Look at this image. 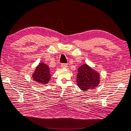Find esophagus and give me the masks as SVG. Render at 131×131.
I'll return each instance as SVG.
<instances>
[{"label":"esophagus","mask_w":131,"mask_h":131,"mask_svg":"<svg viewBox=\"0 0 131 131\" xmlns=\"http://www.w3.org/2000/svg\"><path fill=\"white\" fill-rule=\"evenodd\" d=\"M61 67L62 68H67V67H68V64H64V63L61 64Z\"/></svg>","instance_id":"1"}]
</instances>
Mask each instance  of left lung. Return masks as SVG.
I'll return each mask as SVG.
<instances>
[{"label":"left lung","mask_w":131,"mask_h":131,"mask_svg":"<svg viewBox=\"0 0 131 131\" xmlns=\"http://www.w3.org/2000/svg\"><path fill=\"white\" fill-rule=\"evenodd\" d=\"M77 82L83 91L94 89L100 83V74L86 64H83L78 68Z\"/></svg>","instance_id":"obj_1"}]
</instances>
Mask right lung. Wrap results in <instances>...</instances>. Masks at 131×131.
Here are the masks:
<instances>
[{
  "mask_svg": "<svg viewBox=\"0 0 131 131\" xmlns=\"http://www.w3.org/2000/svg\"><path fill=\"white\" fill-rule=\"evenodd\" d=\"M50 78V69L48 66L43 62L40 63L32 74L33 80L40 84L45 85L49 82Z\"/></svg>",
  "mask_w": 131,
  "mask_h": 131,
  "instance_id": "add662e5",
  "label": "right lung"
}]
</instances>
